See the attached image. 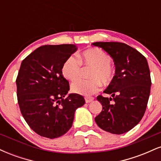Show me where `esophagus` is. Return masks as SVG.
<instances>
[{"label":"esophagus","instance_id":"obj_1","mask_svg":"<svg viewBox=\"0 0 161 161\" xmlns=\"http://www.w3.org/2000/svg\"><path fill=\"white\" fill-rule=\"evenodd\" d=\"M85 100H86V103H90V102H92V101H93L94 97H85Z\"/></svg>","mask_w":161,"mask_h":161}]
</instances>
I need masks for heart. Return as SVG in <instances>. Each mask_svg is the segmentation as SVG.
Listing matches in <instances>:
<instances>
[{
	"label": "heart",
	"mask_w": 161,
	"mask_h": 161,
	"mask_svg": "<svg viewBox=\"0 0 161 161\" xmlns=\"http://www.w3.org/2000/svg\"><path fill=\"white\" fill-rule=\"evenodd\" d=\"M111 57L100 48L84 51L79 59L74 55L68 57L62 66V74L66 79L73 81L80 75L81 64L92 66L90 79H78L72 84L74 93L82 95H91L100 89L101 84L109 85L114 80V69L111 65Z\"/></svg>",
	"instance_id": "b5f03b06"
}]
</instances>
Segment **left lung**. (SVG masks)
I'll list each match as a JSON object with an SVG mask.
<instances>
[{
	"label": "left lung",
	"instance_id": "left-lung-1",
	"mask_svg": "<svg viewBox=\"0 0 161 161\" xmlns=\"http://www.w3.org/2000/svg\"><path fill=\"white\" fill-rule=\"evenodd\" d=\"M112 57L116 71L114 80L104 92L112 96L97 97L102 111L95 120L101 129L120 135L131 130L145 114L151 79L147 60L137 50L121 42H95Z\"/></svg>",
	"mask_w": 161,
	"mask_h": 161
}]
</instances>
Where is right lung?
<instances>
[{"label":"right lung","instance_id":"right-lung-1","mask_svg":"<svg viewBox=\"0 0 161 161\" xmlns=\"http://www.w3.org/2000/svg\"><path fill=\"white\" fill-rule=\"evenodd\" d=\"M75 45H44L22 62L16 77V95L20 111L37 134L58 138L69 131L75 111L85 104L78 94H69V84L62 66L77 51Z\"/></svg>","mask_w":161,"mask_h":161}]
</instances>
